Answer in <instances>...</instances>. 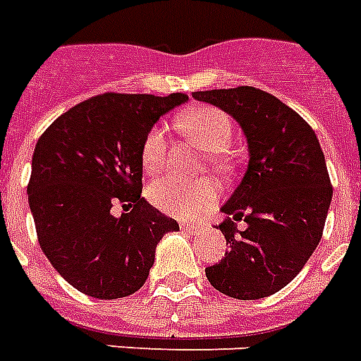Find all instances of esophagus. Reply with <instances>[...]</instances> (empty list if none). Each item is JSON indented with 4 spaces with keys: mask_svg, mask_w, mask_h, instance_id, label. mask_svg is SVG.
I'll use <instances>...</instances> for the list:
<instances>
[{
    "mask_svg": "<svg viewBox=\"0 0 361 361\" xmlns=\"http://www.w3.org/2000/svg\"><path fill=\"white\" fill-rule=\"evenodd\" d=\"M181 231L187 232V234H198V232L202 231V226L197 225V223H183V225H181Z\"/></svg>",
    "mask_w": 361,
    "mask_h": 361,
    "instance_id": "34e87169",
    "label": "esophagus"
}]
</instances>
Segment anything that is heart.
<instances>
[{
	"label": "heart",
	"mask_w": 361,
	"mask_h": 361,
	"mask_svg": "<svg viewBox=\"0 0 361 361\" xmlns=\"http://www.w3.org/2000/svg\"><path fill=\"white\" fill-rule=\"evenodd\" d=\"M178 125L183 135L191 138L204 152H209V161L217 166L225 163V153L232 142L231 118L219 109L202 106L180 116ZM166 136L163 127H153L142 142L140 161L147 174H157L164 164ZM149 202L161 212L181 219H191L215 204L219 198V187L209 180L180 181L174 178H161L147 187Z\"/></svg>",
	"instance_id": "heart-1"
}]
</instances>
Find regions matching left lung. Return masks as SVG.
<instances>
[{
  "label": "left lung",
  "mask_w": 361,
  "mask_h": 361,
  "mask_svg": "<svg viewBox=\"0 0 361 361\" xmlns=\"http://www.w3.org/2000/svg\"><path fill=\"white\" fill-rule=\"evenodd\" d=\"M192 97L232 116L243 130L249 163L221 208L223 260L206 268L214 288L258 300L296 277L319 245L331 202V183L319 138L302 116L251 86L195 92ZM246 221L245 231L235 223Z\"/></svg>",
  "instance_id": "left-lung-1"
}]
</instances>
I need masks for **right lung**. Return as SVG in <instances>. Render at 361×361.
<instances>
[{
	"instance_id": "right-lung-1",
	"label": "right lung",
	"mask_w": 361,
	"mask_h": 361,
	"mask_svg": "<svg viewBox=\"0 0 361 361\" xmlns=\"http://www.w3.org/2000/svg\"><path fill=\"white\" fill-rule=\"evenodd\" d=\"M187 99L104 93L67 110L37 142L27 185L37 238L76 290L99 300L135 294L159 241L180 231L140 197V149L159 118ZM114 203L133 209L116 218Z\"/></svg>"
}]
</instances>
